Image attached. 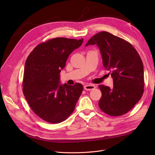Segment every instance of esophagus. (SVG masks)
Returning a JSON list of instances; mask_svg holds the SVG:
<instances>
[{
	"instance_id": "esophagus-1",
	"label": "esophagus",
	"mask_w": 155,
	"mask_h": 155,
	"mask_svg": "<svg viewBox=\"0 0 155 155\" xmlns=\"http://www.w3.org/2000/svg\"><path fill=\"white\" fill-rule=\"evenodd\" d=\"M95 86L92 84H87L84 85V89L85 91H92L94 90V88H95Z\"/></svg>"
}]
</instances>
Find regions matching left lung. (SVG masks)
Returning a JSON list of instances; mask_svg holds the SVG:
<instances>
[{"mask_svg":"<svg viewBox=\"0 0 155 155\" xmlns=\"http://www.w3.org/2000/svg\"><path fill=\"white\" fill-rule=\"evenodd\" d=\"M97 45L103 65L113 78V88L99 86L102 97L100 109L111 116L124 115L140 100L144 92V70L140 56L127 41L102 31L92 36L85 46Z\"/></svg>","mask_w":155,"mask_h":155,"instance_id":"1","label":"left lung"}]
</instances>
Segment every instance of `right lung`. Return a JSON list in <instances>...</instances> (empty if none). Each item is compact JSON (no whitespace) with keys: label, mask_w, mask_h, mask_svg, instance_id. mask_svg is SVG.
<instances>
[{"label":"right lung","mask_w":155,"mask_h":155,"mask_svg":"<svg viewBox=\"0 0 155 155\" xmlns=\"http://www.w3.org/2000/svg\"><path fill=\"white\" fill-rule=\"evenodd\" d=\"M79 40L56 38L36 46L24 67L22 91L31 109L53 124L66 120L73 112L83 85L60 84V73L70 53L82 45Z\"/></svg>","instance_id":"add662e5"}]
</instances>
